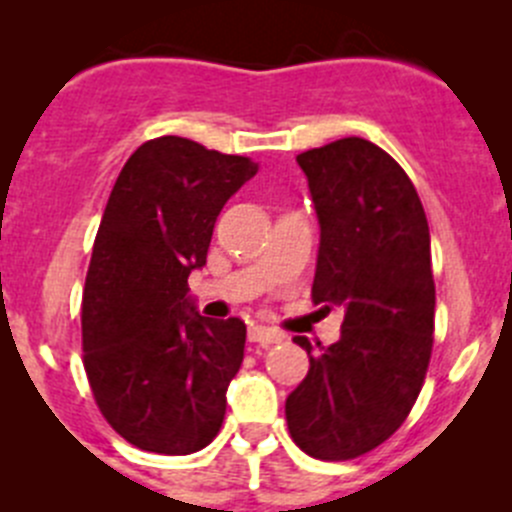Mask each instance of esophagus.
Returning <instances> with one entry per match:
<instances>
[{
  "instance_id": "esophagus-1",
  "label": "esophagus",
  "mask_w": 512,
  "mask_h": 512,
  "mask_svg": "<svg viewBox=\"0 0 512 512\" xmlns=\"http://www.w3.org/2000/svg\"><path fill=\"white\" fill-rule=\"evenodd\" d=\"M248 340L259 342V345H274V342L284 340V335L279 330H274V327L251 325L248 327Z\"/></svg>"
}]
</instances>
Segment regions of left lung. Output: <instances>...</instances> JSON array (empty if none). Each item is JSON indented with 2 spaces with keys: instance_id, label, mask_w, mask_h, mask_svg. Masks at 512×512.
<instances>
[{
  "instance_id": "obj_1",
  "label": "left lung",
  "mask_w": 512,
  "mask_h": 512,
  "mask_svg": "<svg viewBox=\"0 0 512 512\" xmlns=\"http://www.w3.org/2000/svg\"><path fill=\"white\" fill-rule=\"evenodd\" d=\"M320 220L314 304L342 307L330 348L294 337L309 373L287 398L294 444L353 459L386 442L419 398L434 342L424 205L401 164L360 137L297 154Z\"/></svg>"
}]
</instances>
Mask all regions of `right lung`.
<instances>
[{"label": "right lung", "mask_w": 512, "mask_h": 512, "mask_svg": "<svg viewBox=\"0 0 512 512\" xmlns=\"http://www.w3.org/2000/svg\"><path fill=\"white\" fill-rule=\"evenodd\" d=\"M259 164L182 137L142 144L116 177L83 289V363L98 409L144 452L208 447L243 363L246 325L198 312L187 276Z\"/></svg>", "instance_id": "obj_1"}]
</instances>
